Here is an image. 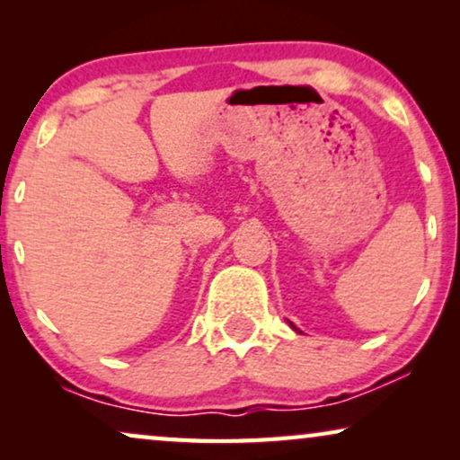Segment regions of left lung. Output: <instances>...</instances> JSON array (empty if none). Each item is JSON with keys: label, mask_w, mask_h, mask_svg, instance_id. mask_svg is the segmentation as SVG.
Here are the masks:
<instances>
[{"label": "left lung", "mask_w": 460, "mask_h": 460, "mask_svg": "<svg viewBox=\"0 0 460 460\" xmlns=\"http://www.w3.org/2000/svg\"><path fill=\"white\" fill-rule=\"evenodd\" d=\"M288 324H291V329H293V331H295V332H301V331H299V329H297V326H295V324H293V323H288Z\"/></svg>", "instance_id": "left-lung-1"}]
</instances>
